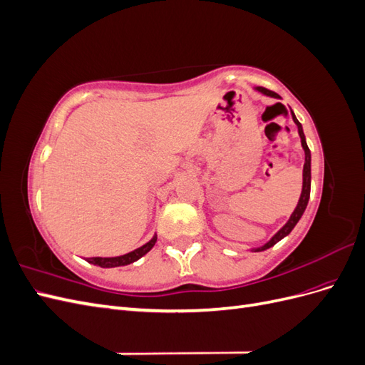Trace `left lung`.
<instances>
[{
	"label": "left lung",
	"instance_id": "left-lung-1",
	"mask_svg": "<svg viewBox=\"0 0 365 365\" xmlns=\"http://www.w3.org/2000/svg\"><path fill=\"white\" fill-rule=\"evenodd\" d=\"M256 90H257L259 93L264 94V96H269V97H274V98H280V96H279L277 93H274V91H271V90H267V88H263V86H257ZM291 114H292L294 123H295L297 128H298V135H300V138H302V146H303V149H304V168H303V189H302V195H300V200H298V204H297V207H295V210H294V213L291 215L288 222H286V224L277 231V233H275V235L271 237V240L267 242V244H264L263 247L254 248L252 251H264V250H268V248H271L272 245L277 244L279 240H282L283 237L288 236V235L291 233V231L294 230V227L297 225L298 220H300V217L303 216L304 210H306V207H307V202H309V196H311V150H309V148H307V143H306V138H304V132H303L302 123L297 120V117H295V114H294L292 111H291Z\"/></svg>",
	"mask_w": 365,
	"mask_h": 365
}]
</instances>
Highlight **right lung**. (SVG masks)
<instances>
[{"label":"right lung","mask_w":365,"mask_h":365,"mask_svg":"<svg viewBox=\"0 0 365 365\" xmlns=\"http://www.w3.org/2000/svg\"><path fill=\"white\" fill-rule=\"evenodd\" d=\"M157 242V236H153L148 244H145L143 247L130 251L128 254H123V256H117V257H90L86 259V262H90L93 264H97V267L102 268H115V267H125V264L134 263L135 260H138L140 257L145 256L146 252H149L152 250V247L155 245Z\"/></svg>","instance_id":"add662e5"}]
</instances>
